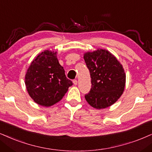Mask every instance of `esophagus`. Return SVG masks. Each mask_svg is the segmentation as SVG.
I'll return each instance as SVG.
<instances>
[{
    "label": "esophagus",
    "instance_id": "1",
    "mask_svg": "<svg viewBox=\"0 0 152 152\" xmlns=\"http://www.w3.org/2000/svg\"><path fill=\"white\" fill-rule=\"evenodd\" d=\"M73 83H74V84L75 86L76 85H77V83H78V80H76V79H74V80H73Z\"/></svg>",
    "mask_w": 152,
    "mask_h": 152
}]
</instances>
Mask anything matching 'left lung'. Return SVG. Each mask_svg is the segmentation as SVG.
I'll return each mask as SVG.
<instances>
[{"mask_svg":"<svg viewBox=\"0 0 152 152\" xmlns=\"http://www.w3.org/2000/svg\"><path fill=\"white\" fill-rule=\"evenodd\" d=\"M91 78V88L85 95L90 105L96 109L107 108L118 100L126 84L122 65L106 50H97L84 55Z\"/></svg>","mask_w":152,"mask_h":152,"instance_id":"obj_1","label":"left lung"}]
</instances>
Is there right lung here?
<instances>
[{
	"label": "right lung",
	"instance_id": "obj_1",
	"mask_svg": "<svg viewBox=\"0 0 152 152\" xmlns=\"http://www.w3.org/2000/svg\"><path fill=\"white\" fill-rule=\"evenodd\" d=\"M25 84L35 102L50 107L62 99L73 83L66 78L56 52L45 50L31 62L25 76Z\"/></svg>",
	"mask_w": 152,
	"mask_h": 152
}]
</instances>
